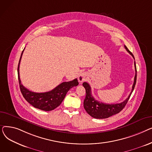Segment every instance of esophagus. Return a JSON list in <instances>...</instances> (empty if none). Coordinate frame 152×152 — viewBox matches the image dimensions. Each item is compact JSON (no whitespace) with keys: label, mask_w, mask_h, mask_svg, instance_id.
Listing matches in <instances>:
<instances>
[{"label":"esophagus","mask_w":152,"mask_h":152,"mask_svg":"<svg viewBox=\"0 0 152 152\" xmlns=\"http://www.w3.org/2000/svg\"><path fill=\"white\" fill-rule=\"evenodd\" d=\"M87 73H85V72H84V73H81L80 74V75L78 77V81L79 83H83L84 81H85L86 79H87Z\"/></svg>","instance_id":"esophagus-1"}]
</instances>
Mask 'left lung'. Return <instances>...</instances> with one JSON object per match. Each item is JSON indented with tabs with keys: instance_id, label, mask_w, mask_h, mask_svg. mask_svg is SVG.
I'll use <instances>...</instances> for the list:
<instances>
[{
	"instance_id": "1",
	"label": "left lung",
	"mask_w": 152,
	"mask_h": 152,
	"mask_svg": "<svg viewBox=\"0 0 152 152\" xmlns=\"http://www.w3.org/2000/svg\"><path fill=\"white\" fill-rule=\"evenodd\" d=\"M124 47L126 49V50L132 56L134 59L133 54L129 50V49H127L126 45H124ZM134 66H135V75L134 77V84L132 87V91L128 97L121 103H115V104H107V103H103L96 100H95V99L92 95L91 86L88 83L84 82L83 84V86H84V87L86 89V95L84 101V108L85 110L87 111V113L94 118L105 119V118H108L111 116L120 112V111L124 108L127 102H128L131 95L132 94V92L134 89L135 83H136L137 69H136V65H135V61H134Z\"/></svg>"
}]
</instances>
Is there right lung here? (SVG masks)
I'll return each instance as SVG.
<instances>
[{
	"mask_svg": "<svg viewBox=\"0 0 152 152\" xmlns=\"http://www.w3.org/2000/svg\"><path fill=\"white\" fill-rule=\"evenodd\" d=\"M23 51L21 53L18 66V77L23 96L31 105L36 108L46 111L54 110L61 104L68 91L72 87L78 85L77 79H75L71 81L63 82L49 92L37 93L29 91L23 86L20 77L19 67Z\"/></svg>",
	"mask_w": 152,
	"mask_h": 152,
	"instance_id": "right-lung-1",
	"label": "right lung"
}]
</instances>
